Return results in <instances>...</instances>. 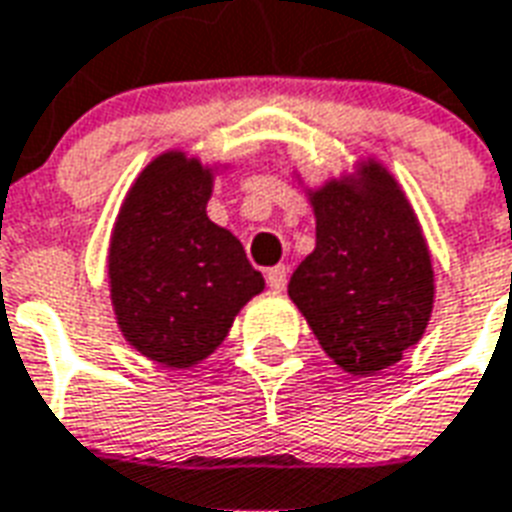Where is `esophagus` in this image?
Instances as JSON below:
<instances>
[{
  "instance_id": "34e87169",
  "label": "esophagus",
  "mask_w": 512,
  "mask_h": 512,
  "mask_svg": "<svg viewBox=\"0 0 512 512\" xmlns=\"http://www.w3.org/2000/svg\"><path fill=\"white\" fill-rule=\"evenodd\" d=\"M268 287L274 290V293H282L287 287V268L285 266H274V268H268Z\"/></svg>"
}]
</instances>
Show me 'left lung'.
I'll return each mask as SVG.
<instances>
[{
	"mask_svg": "<svg viewBox=\"0 0 512 512\" xmlns=\"http://www.w3.org/2000/svg\"><path fill=\"white\" fill-rule=\"evenodd\" d=\"M293 179L314 214V249L287 285L317 342L352 377H374L423 339L434 312L429 241L399 179L377 157L317 187Z\"/></svg>",
	"mask_w": 512,
	"mask_h": 512,
	"instance_id": "1",
	"label": "left lung"
}]
</instances>
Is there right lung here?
<instances>
[{"instance_id":"add662e5","label":"right lung","mask_w":512,"mask_h":512,"mask_svg":"<svg viewBox=\"0 0 512 512\" xmlns=\"http://www.w3.org/2000/svg\"><path fill=\"white\" fill-rule=\"evenodd\" d=\"M233 162L168 149L140 170L108 241V287L121 336L143 358L192 369L233 328L266 279L227 227L208 219L217 176Z\"/></svg>"}]
</instances>
